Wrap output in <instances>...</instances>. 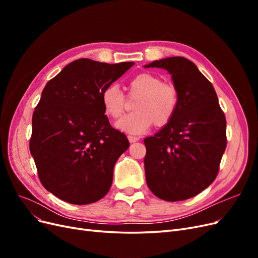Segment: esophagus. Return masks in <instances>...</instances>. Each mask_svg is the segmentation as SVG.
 I'll use <instances>...</instances> for the list:
<instances>
[{"instance_id": "34e87169", "label": "esophagus", "mask_w": 258, "mask_h": 258, "mask_svg": "<svg viewBox=\"0 0 258 258\" xmlns=\"http://www.w3.org/2000/svg\"><path fill=\"white\" fill-rule=\"evenodd\" d=\"M128 140H129L130 143H135V142L139 141L140 138L137 137V136H128Z\"/></svg>"}]
</instances>
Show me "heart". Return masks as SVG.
Returning a JSON list of instances; mask_svg holds the SVG:
<instances>
[{"label":"heart","mask_w":258,"mask_h":258,"mask_svg":"<svg viewBox=\"0 0 258 258\" xmlns=\"http://www.w3.org/2000/svg\"><path fill=\"white\" fill-rule=\"evenodd\" d=\"M130 98H138L135 105L137 112L124 116L116 122L117 128L132 135L143 134L153 123L166 126L174 117L179 102L176 86L162 82L159 76L143 72L128 83ZM101 102L107 116L116 119L126 111L127 98L116 84L106 86L101 95Z\"/></svg>","instance_id":"b5f03b06"}]
</instances>
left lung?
I'll return each instance as SVG.
<instances>
[{
  "label": "left lung",
  "instance_id": "left-lung-1",
  "mask_svg": "<svg viewBox=\"0 0 258 258\" xmlns=\"http://www.w3.org/2000/svg\"><path fill=\"white\" fill-rule=\"evenodd\" d=\"M145 68L167 70L179 95L172 120L144 140L147 186L162 200L189 199L212 184L220 170L227 145L225 114L212 84L190 60L170 57Z\"/></svg>",
  "mask_w": 258,
  "mask_h": 258
}]
</instances>
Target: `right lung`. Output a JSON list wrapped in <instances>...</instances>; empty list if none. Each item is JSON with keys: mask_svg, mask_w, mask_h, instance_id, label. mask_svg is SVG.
Here are the masks:
<instances>
[{"mask_svg": "<svg viewBox=\"0 0 258 258\" xmlns=\"http://www.w3.org/2000/svg\"><path fill=\"white\" fill-rule=\"evenodd\" d=\"M134 64L83 58L46 84L29 146L41 183L59 199L88 205L110 190L114 166L129 141L111 126L101 95Z\"/></svg>", "mask_w": 258, "mask_h": 258, "instance_id": "obj_1", "label": "right lung"}]
</instances>
